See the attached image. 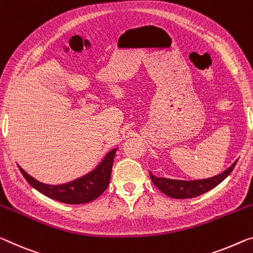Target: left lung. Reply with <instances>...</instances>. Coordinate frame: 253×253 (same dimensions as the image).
<instances>
[{"mask_svg": "<svg viewBox=\"0 0 253 253\" xmlns=\"http://www.w3.org/2000/svg\"><path fill=\"white\" fill-rule=\"evenodd\" d=\"M236 163H238V161H235L228 169H225L223 173L218 174V175L203 178V180H172V178L155 176L151 172H149V174L153 183L166 196L174 198V199H189V198H194L208 192L209 190L213 189L215 186L221 183L232 173Z\"/></svg>", "mask_w": 253, "mask_h": 253, "instance_id": "1", "label": "left lung"}]
</instances>
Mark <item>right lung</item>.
<instances>
[{"label":"right lung","mask_w":253,"mask_h":253,"mask_svg":"<svg viewBox=\"0 0 253 253\" xmlns=\"http://www.w3.org/2000/svg\"><path fill=\"white\" fill-rule=\"evenodd\" d=\"M116 150H118V148L108 151L105 155L103 161L91 172L64 184H45L34 178L32 175H29L19 165L18 167L23 177L33 188L44 194V196L50 198V199L69 205L87 204L97 199L110 184L112 166H113Z\"/></svg>","instance_id":"1"}]
</instances>
